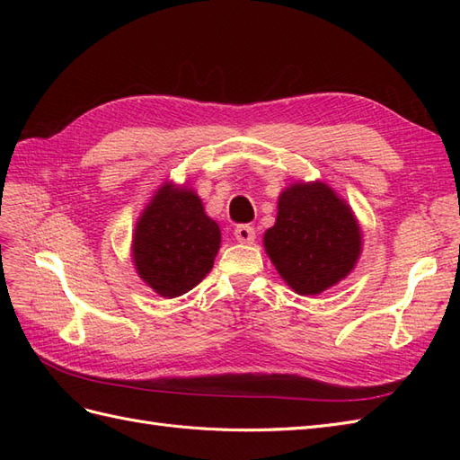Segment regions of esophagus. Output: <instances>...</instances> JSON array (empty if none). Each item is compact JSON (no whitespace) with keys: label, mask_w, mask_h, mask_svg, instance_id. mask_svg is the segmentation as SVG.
I'll list each match as a JSON object with an SVG mask.
<instances>
[{"label":"esophagus","mask_w":460,"mask_h":460,"mask_svg":"<svg viewBox=\"0 0 460 460\" xmlns=\"http://www.w3.org/2000/svg\"><path fill=\"white\" fill-rule=\"evenodd\" d=\"M234 235L240 243H253L255 242V228L249 225H240V226H235Z\"/></svg>","instance_id":"obj_1"}]
</instances>
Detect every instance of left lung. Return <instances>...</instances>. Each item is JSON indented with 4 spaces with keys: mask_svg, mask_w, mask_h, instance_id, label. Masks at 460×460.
I'll list each match as a JSON object with an SVG mask.
<instances>
[{
    "mask_svg": "<svg viewBox=\"0 0 460 460\" xmlns=\"http://www.w3.org/2000/svg\"><path fill=\"white\" fill-rule=\"evenodd\" d=\"M264 249L291 289L318 296L353 270L360 230L332 188L294 184L278 199L276 225L264 232Z\"/></svg>",
    "mask_w": 460,
    "mask_h": 460,
    "instance_id": "obj_1",
    "label": "left lung"
}]
</instances>
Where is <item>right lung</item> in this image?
I'll return each mask as SVG.
<instances>
[{
	"label": "right lung",
	"mask_w": 460,
	"mask_h": 460,
	"mask_svg": "<svg viewBox=\"0 0 460 460\" xmlns=\"http://www.w3.org/2000/svg\"><path fill=\"white\" fill-rule=\"evenodd\" d=\"M132 247L142 280L163 297H178L211 272L220 228L196 193L166 184L137 220Z\"/></svg>",
	"instance_id": "add662e5"
}]
</instances>
